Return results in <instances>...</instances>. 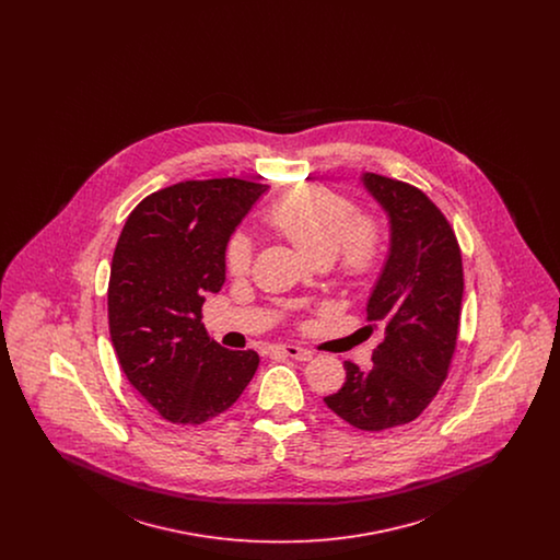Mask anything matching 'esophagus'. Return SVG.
Returning a JSON list of instances; mask_svg holds the SVG:
<instances>
[{"label":"esophagus","instance_id":"1","mask_svg":"<svg viewBox=\"0 0 560 560\" xmlns=\"http://www.w3.org/2000/svg\"><path fill=\"white\" fill-rule=\"evenodd\" d=\"M277 350H281L283 354L292 357L295 361H311L313 359V352L308 348L295 347V345H281V347H275Z\"/></svg>","mask_w":560,"mask_h":560}]
</instances>
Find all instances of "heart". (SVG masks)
Masks as SVG:
<instances>
[{"label":"heart","mask_w":560,"mask_h":560,"mask_svg":"<svg viewBox=\"0 0 560 560\" xmlns=\"http://www.w3.org/2000/svg\"><path fill=\"white\" fill-rule=\"evenodd\" d=\"M267 220L313 262L334 260L347 279L368 275L377 262L382 247L377 222L361 215L350 199L329 188H295L270 206ZM226 265L235 275L247 272L252 243L245 235H235L229 243Z\"/></svg>","instance_id":"b5f03b06"}]
</instances>
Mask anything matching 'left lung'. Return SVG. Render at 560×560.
I'll list each match as a JSON object with an SVG mask.
<instances>
[{
	"label": "left lung",
	"mask_w": 560,
	"mask_h": 560,
	"mask_svg": "<svg viewBox=\"0 0 560 560\" xmlns=\"http://www.w3.org/2000/svg\"><path fill=\"white\" fill-rule=\"evenodd\" d=\"M361 183L388 218V256L368 320L384 327L372 370L347 361L345 386L325 405L350 427L386 430L416 420L452 363L464 293L462 254L452 226L420 188L372 172Z\"/></svg>",
	"instance_id": "left-lung-1"
}]
</instances>
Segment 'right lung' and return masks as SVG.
Segmentation results:
<instances>
[{
	"mask_svg": "<svg viewBox=\"0 0 560 560\" xmlns=\"http://www.w3.org/2000/svg\"><path fill=\"white\" fill-rule=\"evenodd\" d=\"M240 178L188 180L142 199L119 235L108 281V331L133 388L174 424L226 411L260 357L210 340L201 306L226 279V245L267 192Z\"/></svg>",
	"mask_w": 560,
	"mask_h": 560,
	"instance_id": "obj_1",
	"label": "right lung"
}]
</instances>
